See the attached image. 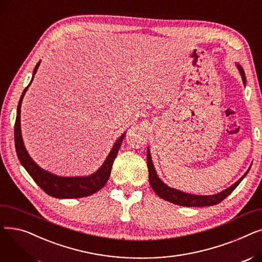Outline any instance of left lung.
Wrapping results in <instances>:
<instances>
[{"label": "left lung", "instance_id": "1", "mask_svg": "<svg viewBox=\"0 0 262 262\" xmlns=\"http://www.w3.org/2000/svg\"><path fill=\"white\" fill-rule=\"evenodd\" d=\"M237 68L241 74L243 84L245 85L246 78H245L243 69L240 64H237ZM146 161H147L149 184H150V187H152V189L154 190L155 193L159 198L163 199L164 201L171 202L175 205L184 206V207H205V206H212V205H216L219 203H221L224 199H226L231 193L233 190L237 188V186L241 183V181L246 176V174L249 173V171L251 169L250 168L249 170H247L245 172V174L240 178L238 182H236L232 186L225 189L224 191L220 192V193H216L213 195H195V194L186 193V192L176 190L174 188H170L169 186H167L160 180L155 171L152 158H150L148 147H147V153H146Z\"/></svg>", "mask_w": 262, "mask_h": 262}]
</instances>
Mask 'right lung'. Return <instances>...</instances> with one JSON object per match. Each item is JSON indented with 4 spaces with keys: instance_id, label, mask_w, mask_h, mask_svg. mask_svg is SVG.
Listing matches in <instances>:
<instances>
[{
    "instance_id": "add662e5",
    "label": "right lung",
    "mask_w": 262,
    "mask_h": 262,
    "mask_svg": "<svg viewBox=\"0 0 262 262\" xmlns=\"http://www.w3.org/2000/svg\"><path fill=\"white\" fill-rule=\"evenodd\" d=\"M39 64H40V61L36 64L33 72L32 80L29 84V86H27L22 92V95L18 104L17 119L15 123V145H16L18 158L22 166L27 171V173L32 176L35 183L42 189L47 194L56 199H78V198L89 196L95 193V192H98L99 190H101L107 183L108 178L110 176V172H112L113 163L118 155V152L125 134H123L116 141L112 150H110L109 155L107 156L106 160L102 164V167L95 173L89 176L62 177L41 169L38 164L30 157L29 153L26 152V148L22 140L21 125H20L21 103L23 100V96L27 91V89H29L30 85L32 84L34 76L38 70Z\"/></svg>"
}]
</instances>
